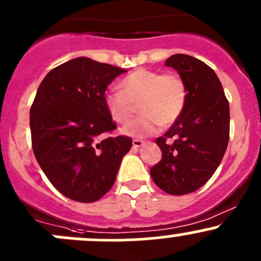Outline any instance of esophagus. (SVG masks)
Segmentation results:
<instances>
[{"label": "esophagus", "instance_id": "esophagus-1", "mask_svg": "<svg viewBox=\"0 0 261 261\" xmlns=\"http://www.w3.org/2000/svg\"><path fill=\"white\" fill-rule=\"evenodd\" d=\"M145 141H143V140H138V139H135V140H133V147L135 150H138V149H140L141 146H144L145 145Z\"/></svg>", "mask_w": 261, "mask_h": 261}]
</instances>
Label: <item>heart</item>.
I'll return each mask as SVG.
<instances>
[{
  "label": "heart",
  "mask_w": 261,
  "mask_h": 261,
  "mask_svg": "<svg viewBox=\"0 0 261 261\" xmlns=\"http://www.w3.org/2000/svg\"><path fill=\"white\" fill-rule=\"evenodd\" d=\"M120 87L121 91L110 89L105 93L103 103L117 123L127 122L135 114L136 105L140 103L143 116L122 128V133L130 138L143 139L154 135L162 123L174 122L186 103V86L175 74L143 68L123 78Z\"/></svg>",
  "instance_id": "obj_1"
}]
</instances>
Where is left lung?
Wrapping results in <instances>:
<instances>
[{
    "instance_id": "8db88e82",
    "label": "left lung",
    "mask_w": 261,
    "mask_h": 261,
    "mask_svg": "<svg viewBox=\"0 0 261 261\" xmlns=\"http://www.w3.org/2000/svg\"><path fill=\"white\" fill-rule=\"evenodd\" d=\"M165 65L180 75L187 98L179 117L156 139L162 160L150 175L160 189L181 196L201 188L220 165L230 136V106L217 74L206 63L175 54Z\"/></svg>"
}]
</instances>
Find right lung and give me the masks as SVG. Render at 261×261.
<instances>
[{
  "instance_id": "1",
  "label": "right lung",
  "mask_w": 261,
  "mask_h": 261,
  "mask_svg": "<svg viewBox=\"0 0 261 261\" xmlns=\"http://www.w3.org/2000/svg\"><path fill=\"white\" fill-rule=\"evenodd\" d=\"M127 70L86 57L65 62L46 74L30 109L33 150L50 183L82 203L98 201L114 186L133 140L111 138L116 128L103 96Z\"/></svg>"
}]
</instances>
